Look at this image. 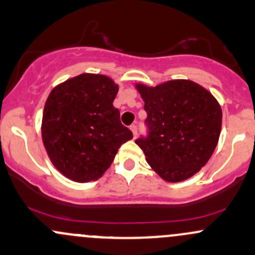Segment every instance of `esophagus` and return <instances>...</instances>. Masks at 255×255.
<instances>
[{"label": "esophagus", "mask_w": 255, "mask_h": 255, "mask_svg": "<svg viewBox=\"0 0 255 255\" xmlns=\"http://www.w3.org/2000/svg\"><path fill=\"white\" fill-rule=\"evenodd\" d=\"M130 130H132L133 136H134V138H135L136 134H138V127H136L135 125H132V126H130Z\"/></svg>", "instance_id": "esophagus-1"}]
</instances>
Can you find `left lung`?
<instances>
[{
	"label": "left lung",
	"mask_w": 255,
	"mask_h": 255,
	"mask_svg": "<svg viewBox=\"0 0 255 255\" xmlns=\"http://www.w3.org/2000/svg\"><path fill=\"white\" fill-rule=\"evenodd\" d=\"M147 117L146 138L135 144L144 151L147 163L170 183L196 174L213 155L223 113L219 103L198 83L172 80L156 87L136 83Z\"/></svg>",
	"instance_id": "1"
}]
</instances>
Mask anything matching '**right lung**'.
Returning a JSON list of instances; mask_svg holds the SVG:
<instances>
[{
	"label": "right lung",
	"instance_id": "1",
	"mask_svg": "<svg viewBox=\"0 0 255 255\" xmlns=\"http://www.w3.org/2000/svg\"><path fill=\"white\" fill-rule=\"evenodd\" d=\"M119 85L105 75L81 74L52 89L42 116V140L54 167L78 183L97 180L133 134L113 105Z\"/></svg>",
	"mask_w": 255,
	"mask_h": 255
}]
</instances>
